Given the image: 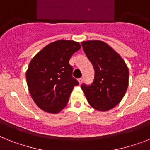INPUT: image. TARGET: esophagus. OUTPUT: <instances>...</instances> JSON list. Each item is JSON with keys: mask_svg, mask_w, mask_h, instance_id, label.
Segmentation results:
<instances>
[{"mask_svg": "<svg viewBox=\"0 0 150 150\" xmlns=\"http://www.w3.org/2000/svg\"><path fill=\"white\" fill-rule=\"evenodd\" d=\"M83 80V78H79V79H78V81H79V83H80V84L82 83Z\"/></svg>", "mask_w": 150, "mask_h": 150, "instance_id": "34e87169", "label": "esophagus"}]
</instances>
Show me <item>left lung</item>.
<instances>
[{"label":"left lung","mask_w":150,"mask_h":150,"mask_svg":"<svg viewBox=\"0 0 150 150\" xmlns=\"http://www.w3.org/2000/svg\"><path fill=\"white\" fill-rule=\"evenodd\" d=\"M82 47L94 68L91 85H81L89 104L99 111L117 106L127 92L129 70L125 61L111 47L101 40L82 42Z\"/></svg>","instance_id":"obj_1"}]
</instances>
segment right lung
<instances>
[{
	"mask_svg": "<svg viewBox=\"0 0 150 150\" xmlns=\"http://www.w3.org/2000/svg\"><path fill=\"white\" fill-rule=\"evenodd\" d=\"M81 46L74 40H59L44 47L30 62L26 72L29 92L42 110L57 113L67 104L79 83L72 76L69 61Z\"/></svg>",
	"mask_w": 150,
	"mask_h": 150,
	"instance_id": "add662e5",
	"label": "right lung"
}]
</instances>
